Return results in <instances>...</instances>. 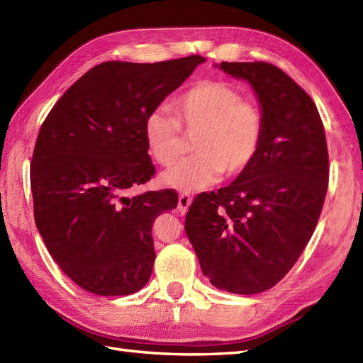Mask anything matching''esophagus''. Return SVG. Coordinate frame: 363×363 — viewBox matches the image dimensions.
I'll list each match as a JSON object with an SVG mask.
<instances>
[{"label": "esophagus", "mask_w": 363, "mask_h": 363, "mask_svg": "<svg viewBox=\"0 0 363 363\" xmlns=\"http://www.w3.org/2000/svg\"><path fill=\"white\" fill-rule=\"evenodd\" d=\"M191 204V196L189 195V193H182V195H179V201H178V210L179 213H185L189 210Z\"/></svg>", "instance_id": "obj_1"}]
</instances>
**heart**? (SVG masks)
I'll list each match as a JSON object with an SVG mask.
<instances>
[{
	"label": "heart",
	"instance_id": "heart-1",
	"mask_svg": "<svg viewBox=\"0 0 363 363\" xmlns=\"http://www.w3.org/2000/svg\"><path fill=\"white\" fill-rule=\"evenodd\" d=\"M167 108L150 111L143 122L150 156L168 167L182 153L185 134L195 155L165 172L161 182L179 191L215 184L221 173H242L254 161L264 134V116L252 100L220 80H204L184 91Z\"/></svg>",
	"mask_w": 363,
	"mask_h": 363
}]
</instances>
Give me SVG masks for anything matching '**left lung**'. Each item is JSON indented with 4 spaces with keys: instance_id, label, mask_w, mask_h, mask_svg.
I'll use <instances>...</instances> for the list:
<instances>
[{
    "instance_id": "1",
    "label": "left lung",
    "mask_w": 363,
    "mask_h": 363,
    "mask_svg": "<svg viewBox=\"0 0 363 363\" xmlns=\"http://www.w3.org/2000/svg\"><path fill=\"white\" fill-rule=\"evenodd\" d=\"M220 67L254 86L264 134L237 179L193 199L185 232L210 283L250 296L271 289L305 250L322 213L330 159L317 106L288 74L266 62Z\"/></svg>"
}]
</instances>
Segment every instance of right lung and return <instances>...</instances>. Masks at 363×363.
<instances>
[{"mask_svg":"<svg viewBox=\"0 0 363 363\" xmlns=\"http://www.w3.org/2000/svg\"><path fill=\"white\" fill-rule=\"evenodd\" d=\"M199 55L157 63L105 62L50 109L30 162L33 216L49 254L82 289L130 296L150 280L151 229L178 206L172 189L126 198L156 173L143 122L182 85Z\"/></svg>","mask_w":363,"mask_h":363,"instance_id":"right-lung-1","label":"right lung"}]
</instances>
